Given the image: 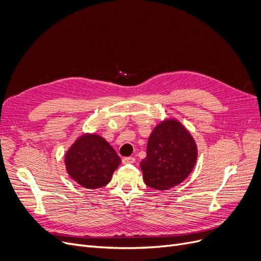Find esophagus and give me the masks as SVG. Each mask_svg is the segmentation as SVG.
<instances>
[{
	"instance_id": "34e87169",
	"label": "esophagus",
	"mask_w": 261,
	"mask_h": 261,
	"mask_svg": "<svg viewBox=\"0 0 261 261\" xmlns=\"http://www.w3.org/2000/svg\"><path fill=\"white\" fill-rule=\"evenodd\" d=\"M122 163L124 165H127V164H134L135 163V159L134 158H123Z\"/></svg>"
}]
</instances>
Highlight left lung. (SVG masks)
<instances>
[{"label":"left lung","instance_id":"obj_1","mask_svg":"<svg viewBox=\"0 0 261 261\" xmlns=\"http://www.w3.org/2000/svg\"><path fill=\"white\" fill-rule=\"evenodd\" d=\"M197 155L191 133L178 120H164L151 133L147 156L140 163L144 183L158 191L176 186L194 169Z\"/></svg>","mask_w":261,"mask_h":261}]
</instances>
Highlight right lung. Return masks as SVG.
I'll return each mask as SVG.
<instances>
[{
    "mask_svg": "<svg viewBox=\"0 0 261 261\" xmlns=\"http://www.w3.org/2000/svg\"><path fill=\"white\" fill-rule=\"evenodd\" d=\"M121 159L111 145L96 134H83L65 154L70 178L89 190L107 185Z\"/></svg>",
    "mask_w": 261,
    "mask_h": 261,
    "instance_id": "right-lung-1",
    "label": "right lung"
}]
</instances>
